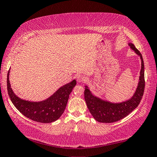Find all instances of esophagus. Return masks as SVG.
Returning <instances> with one entry per match:
<instances>
[{
	"label": "esophagus",
	"mask_w": 157,
	"mask_h": 157,
	"mask_svg": "<svg viewBox=\"0 0 157 157\" xmlns=\"http://www.w3.org/2000/svg\"><path fill=\"white\" fill-rule=\"evenodd\" d=\"M85 79H86L85 77L82 74H79V75H77V81L78 82H83L85 81Z\"/></svg>",
	"instance_id": "34e87169"
}]
</instances>
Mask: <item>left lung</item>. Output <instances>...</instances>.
<instances>
[{"label": "left lung", "mask_w": 157, "mask_h": 157, "mask_svg": "<svg viewBox=\"0 0 157 157\" xmlns=\"http://www.w3.org/2000/svg\"><path fill=\"white\" fill-rule=\"evenodd\" d=\"M129 46L135 53L140 56L141 59V69L139 77V82L135 93L132 98L126 101L119 104H113L110 102L101 100L92 95L90 91L86 86L84 90V99L87 107L91 115L96 121L101 123H113L119 121L134 110L139 106L143 98L145 88L144 63L140 53L135 45L129 43Z\"/></svg>", "instance_id": "left-lung-1"}]
</instances>
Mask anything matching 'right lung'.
I'll use <instances>...</instances> for the list:
<instances>
[{
  "label": "right lung",
  "instance_id": "add662e5",
  "mask_svg": "<svg viewBox=\"0 0 157 157\" xmlns=\"http://www.w3.org/2000/svg\"><path fill=\"white\" fill-rule=\"evenodd\" d=\"M10 70L7 73V86L11 102L22 115L31 120L40 123H51L56 121L64 113L71 91L76 85L74 79L59 88L49 98L40 102H31L18 98L11 88L9 80Z\"/></svg>",
  "mask_w": 157,
  "mask_h": 157
}]
</instances>
